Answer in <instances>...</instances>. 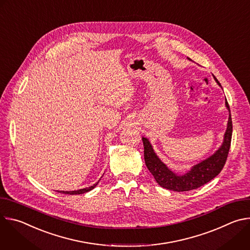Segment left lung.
Masks as SVG:
<instances>
[{"instance_id":"1","label":"left lung","mask_w":250,"mask_h":250,"mask_svg":"<svg viewBox=\"0 0 250 250\" xmlns=\"http://www.w3.org/2000/svg\"><path fill=\"white\" fill-rule=\"evenodd\" d=\"M215 80L221 86L220 82L217 80L216 77ZM226 105L229 112V118L223 146L215 154L202 161L201 163L195 165L191 169V171L182 176H178L170 169H168L167 166L163 162H161V160L154 153L149 141L146 137H142L145 146L146 164L150 173L153 175L156 182L161 187L176 192H186L197 189L207 184L220 174L228 159L232 134V122L228 101L226 102Z\"/></svg>"}]
</instances>
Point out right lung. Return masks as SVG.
<instances>
[{"instance_id": "add662e5", "label": "right lung", "mask_w": 250, "mask_h": 250, "mask_svg": "<svg viewBox=\"0 0 250 250\" xmlns=\"http://www.w3.org/2000/svg\"><path fill=\"white\" fill-rule=\"evenodd\" d=\"M98 183H99V181L96 183V184H94L93 186H91V187H89V188H85V189H80V190H77V191H60V193H62V194H69V195H77V194H84V193H86V192H89V191H91V190H93L97 185H98Z\"/></svg>"}]
</instances>
